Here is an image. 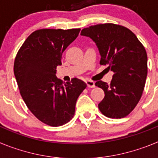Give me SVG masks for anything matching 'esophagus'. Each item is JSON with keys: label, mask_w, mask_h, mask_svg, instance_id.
I'll return each instance as SVG.
<instances>
[{"label": "esophagus", "mask_w": 158, "mask_h": 158, "mask_svg": "<svg viewBox=\"0 0 158 158\" xmlns=\"http://www.w3.org/2000/svg\"><path fill=\"white\" fill-rule=\"evenodd\" d=\"M85 83L89 88H94L95 87V82L93 81L87 80L85 81Z\"/></svg>", "instance_id": "1"}]
</instances>
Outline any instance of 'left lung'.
Here are the masks:
<instances>
[{"instance_id": "1", "label": "left lung", "mask_w": 158, "mask_h": 158, "mask_svg": "<svg viewBox=\"0 0 158 158\" xmlns=\"http://www.w3.org/2000/svg\"><path fill=\"white\" fill-rule=\"evenodd\" d=\"M81 35L96 43L100 65H107L114 73L111 84L98 81L96 86L104 91L98 107L108 118L129 115L140 100L147 77V54L133 32L114 23H104L84 28Z\"/></svg>"}]
</instances>
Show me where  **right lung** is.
Listing matches in <instances>:
<instances>
[{"mask_svg": "<svg viewBox=\"0 0 158 158\" xmlns=\"http://www.w3.org/2000/svg\"><path fill=\"white\" fill-rule=\"evenodd\" d=\"M81 29H40L27 38L14 62L19 93L38 119L51 127L67 123L73 117L78 96L86 84L77 78L70 82L56 77L62 54L76 40Z\"/></svg>", "mask_w": 158, "mask_h": 158, "instance_id": "right-lung-1", "label": "right lung"}]
</instances>
